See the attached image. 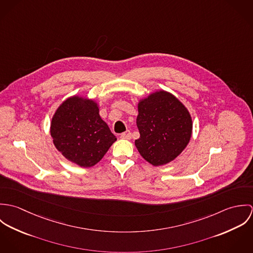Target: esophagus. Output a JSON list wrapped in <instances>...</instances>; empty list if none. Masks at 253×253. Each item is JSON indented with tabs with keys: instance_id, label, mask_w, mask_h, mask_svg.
<instances>
[{
	"instance_id": "esophagus-1",
	"label": "esophagus",
	"mask_w": 253,
	"mask_h": 253,
	"mask_svg": "<svg viewBox=\"0 0 253 253\" xmlns=\"http://www.w3.org/2000/svg\"><path fill=\"white\" fill-rule=\"evenodd\" d=\"M121 138H123V139H130V138H131V133H130V131H129V130H126V131L123 132V133L121 134Z\"/></svg>"
}]
</instances>
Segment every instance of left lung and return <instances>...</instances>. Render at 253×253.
Returning <instances> with one entry per match:
<instances>
[{
    "label": "left lung",
    "instance_id": "8db88e82",
    "mask_svg": "<svg viewBox=\"0 0 253 253\" xmlns=\"http://www.w3.org/2000/svg\"><path fill=\"white\" fill-rule=\"evenodd\" d=\"M136 125L140 137L135 146L154 167L175 160L189 143L193 122L189 110L172 93L159 89L137 103Z\"/></svg>",
    "mask_w": 253,
    "mask_h": 253
}]
</instances>
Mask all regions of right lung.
Here are the masks:
<instances>
[{"label": "right lung", "instance_id": "right-lung-1", "mask_svg": "<svg viewBox=\"0 0 253 253\" xmlns=\"http://www.w3.org/2000/svg\"><path fill=\"white\" fill-rule=\"evenodd\" d=\"M55 148L81 168L95 166L117 140L91 98L73 95L56 109L50 122Z\"/></svg>", "mask_w": 253, "mask_h": 253}]
</instances>
